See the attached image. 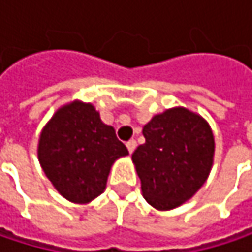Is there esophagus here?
<instances>
[{
	"label": "esophagus",
	"mask_w": 252,
	"mask_h": 252,
	"mask_svg": "<svg viewBox=\"0 0 252 252\" xmlns=\"http://www.w3.org/2000/svg\"><path fill=\"white\" fill-rule=\"evenodd\" d=\"M135 147H137V141H135V140H129V141L126 143V149H128L129 153H132V152L135 150Z\"/></svg>",
	"instance_id": "obj_1"
}]
</instances>
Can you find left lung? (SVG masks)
Segmentation results:
<instances>
[{"instance_id":"8db88e82","label":"left lung","mask_w":252,"mask_h":252,"mask_svg":"<svg viewBox=\"0 0 252 252\" xmlns=\"http://www.w3.org/2000/svg\"><path fill=\"white\" fill-rule=\"evenodd\" d=\"M146 143L132 153L146 201L171 210L189 200L206 182L215 156L209 123L185 108L166 109L143 126Z\"/></svg>"}]
</instances>
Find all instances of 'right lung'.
<instances>
[{"label": "right lung", "mask_w": 252, "mask_h": 252, "mask_svg": "<svg viewBox=\"0 0 252 252\" xmlns=\"http://www.w3.org/2000/svg\"><path fill=\"white\" fill-rule=\"evenodd\" d=\"M128 155L114 126L102 123L92 103L61 106L43 126L39 163L55 189L68 201L86 204L105 191L114 162Z\"/></svg>", "instance_id": "add662e5"}]
</instances>
